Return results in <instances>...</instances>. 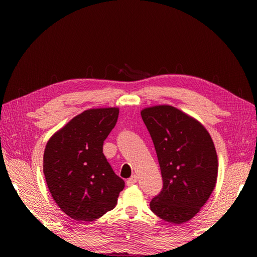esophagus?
Here are the masks:
<instances>
[{
	"label": "esophagus",
	"instance_id": "1",
	"mask_svg": "<svg viewBox=\"0 0 257 257\" xmlns=\"http://www.w3.org/2000/svg\"><path fill=\"white\" fill-rule=\"evenodd\" d=\"M136 183H137V176H135V174H134L133 177H130L127 180V185H129V187H130V185H134Z\"/></svg>",
	"mask_w": 257,
	"mask_h": 257
}]
</instances>
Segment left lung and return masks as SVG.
I'll list each match as a JSON object with an SVG mask.
<instances>
[{
    "mask_svg": "<svg viewBox=\"0 0 257 257\" xmlns=\"http://www.w3.org/2000/svg\"><path fill=\"white\" fill-rule=\"evenodd\" d=\"M159 161L162 190L150 209L163 221L181 224L200 211L214 190L217 156L210 134L172 106L141 111Z\"/></svg>",
    "mask_w": 257,
    "mask_h": 257,
    "instance_id": "left-lung-1",
    "label": "left lung"
}]
</instances>
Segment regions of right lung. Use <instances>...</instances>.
Wrapping results in <instances>:
<instances>
[{"label":"right lung","mask_w":257,"mask_h":257,"mask_svg":"<svg viewBox=\"0 0 257 257\" xmlns=\"http://www.w3.org/2000/svg\"><path fill=\"white\" fill-rule=\"evenodd\" d=\"M118 108L89 109L73 118L48 141L43 171L63 212L90 222L117 204L124 181L113 172L102 145L117 123Z\"/></svg>","instance_id":"obj_1"}]
</instances>
